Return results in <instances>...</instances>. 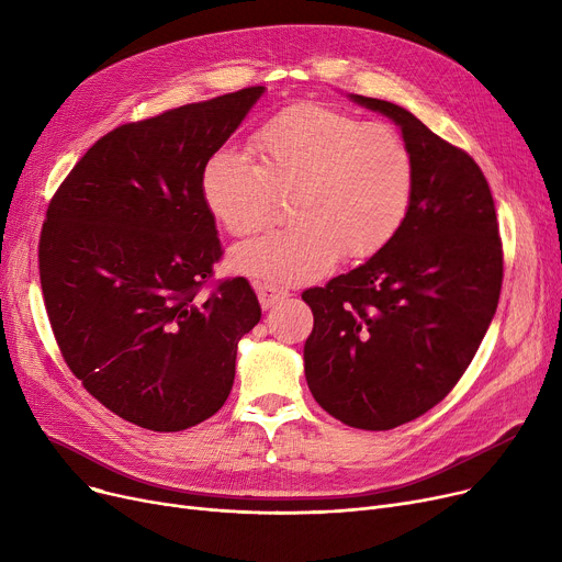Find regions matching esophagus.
<instances>
[{
	"label": "esophagus",
	"instance_id": "34e87169",
	"mask_svg": "<svg viewBox=\"0 0 562 562\" xmlns=\"http://www.w3.org/2000/svg\"><path fill=\"white\" fill-rule=\"evenodd\" d=\"M255 289H257V296H259V303H261L263 310L273 307L276 303H280V301H284L289 296L286 289H282L278 284H269V282H257Z\"/></svg>",
	"mask_w": 562,
	"mask_h": 562
}]
</instances>
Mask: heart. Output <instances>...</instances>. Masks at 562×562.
<instances>
[{"label":"heart","mask_w":562,"mask_h":562,"mask_svg":"<svg viewBox=\"0 0 562 562\" xmlns=\"http://www.w3.org/2000/svg\"><path fill=\"white\" fill-rule=\"evenodd\" d=\"M250 147L255 161L225 145L202 170L206 210L234 236L259 229L278 195L291 193L293 223L232 250V266L246 276L312 280L339 255L364 259L385 248L407 216L415 164L405 140L387 125L299 104L263 123Z\"/></svg>","instance_id":"heart-1"}]
</instances>
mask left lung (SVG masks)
Segmentation results:
<instances>
[{"label": "left lung", "mask_w": 562, "mask_h": 562, "mask_svg": "<svg viewBox=\"0 0 562 562\" xmlns=\"http://www.w3.org/2000/svg\"><path fill=\"white\" fill-rule=\"evenodd\" d=\"M401 127L415 191L394 239L350 273L303 291L314 330L305 378L350 428L390 430L445 398L490 328L504 250L479 164L398 104L350 95Z\"/></svg>", "instance_id": "8db88e82"}]
</instances>
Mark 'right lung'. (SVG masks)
<instances>
[{
    "instance_id": "1",
    "label": "right lung",
    "mask_w": 562,
    "mask_h": 562,
    "mask_svg": "<svg viewBox=\"0 0 562 562\" xmlns=\"http://www.w3.org/2000/svg\"><path fill=\"white\" fill-rule=\"evenodd\" d=\"M261 93L115 127L49 200L38 269L52 333L86 392L140 428L177 432L216 415L236 344L261 318L246 278L202 291L223 255L202 170Z\"/></svg>"
}]
</instances>
